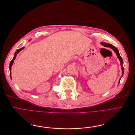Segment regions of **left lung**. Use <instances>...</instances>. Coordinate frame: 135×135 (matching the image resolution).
<instances>
[{
    "instance_id": "left-lung-1",
    "label": "left lung",
    "mask_w": 135,
    "mask_h": 135,
    "mask_svg": "<svg viewBox=\"0 0 135 135\" xmlns=\"http://www.w3.org/2000/svg\"><path fill=\"white\" fill-rule=\"evenodd\" d=\"M100 44H101L102 45H103V46H104V47H109V48H110L114 50V52L115 53H116V54H117V56H118V58L119 59V60H120V63H121V70H122V76H121V77H122V76H123V74H124V67H123V59H122V57L120 56V54H119V51H118V49H117L116 47H114V46H113V45L110 44L104 43V42H101ZM121 77L120 80H119V82H120V79H121Z\"/></svg>"
}]
</instances>
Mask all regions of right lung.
I'll return each mask as SVG.
<instances>
[{
  "label": "right lung",
  "mask_w": 135,
  "mask_h": 135,
  "mask_svg": "<svg viewBox=\"0 0 135 135\" xmlns=\"http://www.w3.org/2000/svg\"><path fill=\"white\" fill-rule=\"evenodd\" d=\"M25 48V47H22V48H20L19 49H18V50H17L16 52H15V54H14V57L13 58H12V60L11 61V62H10V65H9V69H10V78H11V66H12V64H13V62H14V60L15 59V58H16V55H17V54L20 52L21 50H22V49H23Z\"/></svg>",
  "instance_id": "obj_1"
}]
</instances>
